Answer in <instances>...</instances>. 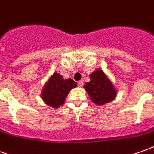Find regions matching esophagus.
I'll use <instances>...</instances> for the list:
<instances>
[{
    "mask_svg": "<svg viewBox=\"0 0 154 154\" xmlns=\"http://www.w3.org/2000/svg\"><path fill=\"white\" fill-rule=\"evenodd\" d=\"M78 86L79 87H82V86H83V81H82V80L78 82Z\"/></svg>",
    "mask_w": 154,
    "mask_h": 154,
    "instance_id": "esophagus-1",
    "label": "esophagus"
}]
</instances>
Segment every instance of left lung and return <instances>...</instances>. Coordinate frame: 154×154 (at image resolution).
Masks as SVG:
<instances>
[{
	"label": "left lung",
	"instance_id": "left-lung-1",
	"mask_svg": "<svg viewBox=\"0 0 154 154\" xmlns=\"http://www.w3.org/2000/svg\"><path fill=\"white\" fill-rule=\"evenodd\" d=\"M90 81L84 86L93 103L103 106L116 98L117 91L105 73L97 69L91 74Z\"/></svg>",
	"mask_w": 154,
	"mask_h": 154
}]
</instances>
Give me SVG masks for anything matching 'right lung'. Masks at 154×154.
Here are the masks:
<instances>
[{"mask_svg":"<svg viewBox=\"0 0 154 154\" xmlns=\"http://www.w3.org/2000/svg\"><path fill=\"white\" fill-rule=\"evenodd\" d=\"M76 86L77 84L72 79H64L60 74L55 72L45 83L41 98L49 106L58 108L64 104L69 91Z\"/></svg>","mask_w":154,"mask_h":154,"instance_id":"add662e5","label":"right lung"}]
</instances>
